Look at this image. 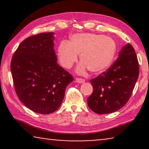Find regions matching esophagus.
<instances>
[{"label": "esophagus", "mask_w": 149, "mask_h": 149, "mask_svg": "<svg viewBox=\"0 0 149 149\" xmlns=\"http://www.w3.org/2000/svg\"><path fill=\"white\" fill-rule=\"evenodd\" d=\"M75 81H76V82L78 83H83L85 82L84 79H81V78H76Z\"/></svg>", "instance_id": "34e87169"}]
</instances>
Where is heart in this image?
I'll use <instances>...</instances> for the list:
<instances>
[{
  "label": "heart",
  "mask_w": 149,
  "mask_h": 149,
  "mask_svg": "<svg viewBox=\"0 0 149 149\" xmlns=\"http://www.w3.org/2000/svg\"><path fill=\"white\" fill-rule=\"evenodd\" d=\"M117 45L109 36L93 33L75 34L70 42L63 40L58 48V58L65 68H70L78 60L81 62L77 68L78 74H83L89 69L99 73L109 68L115 58Z\"/></svg>",
  "instance_id": "heart-1"
}]
</instances>
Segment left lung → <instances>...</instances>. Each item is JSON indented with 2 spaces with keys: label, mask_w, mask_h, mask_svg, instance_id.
I'll use <instances>...</instances> for the list:
<instances>
[{
  "label": "left lung",
  "mask_w": 149,
  "mask_h": 149,
  "mask_svg": "<svg viewBox=\"0 0 149 149\" xmlns=\"http://www.w3.org/2000/svg\"><path fill=\"white\" fill-rule=\"evenodd\" d=\"M139 76V64L130 43L122 47L117 60L106 72L90 80L93 91L87 104L97 114H109L126 104Z\"/></svg>",
  "instance_id": "1"
}]
</instances>
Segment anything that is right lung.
Here are the masks:
<instances>
[{
  "label": "right lung",
  "mask_w": 149,
  "mask_h": 149,
  "mask_svg": "<svg viewBox=\"0 0 149 149\" xmlns=\"http://www.w3.org/2000/svg\"><path fill=\"white\" fill-rule=\"evenodd\" d=\"M53 32H44L23 40L14 53L11 71L19 100L35 113L50 114L58 109L67 85L73 81L59 66Z\"/></svg>",
  "instance_id": "obj_1"
}]
</instances>
